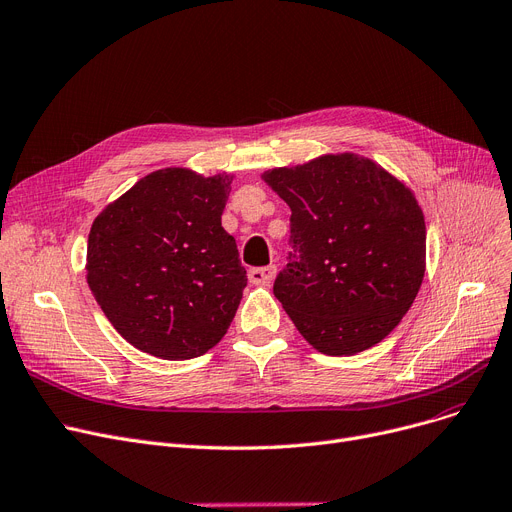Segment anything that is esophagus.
Masks as SVG:
<instances>
[{"mask_svg":"<svg viewBox=\"0 0 512 512\" xmlns=\"http://www.w3.org/2000/svg\"><path fill=\"white\" fill-rule=\"evenodd\" d=\"M275 275H277V266L270 264V266L250 268L248 279H250V283H254V285H270V283H273Z\"/></svg>","mask_w":512,"mask_h":512,"instance_id":"1","label":"esophagus"}]
</instances>
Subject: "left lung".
Masks as SVG:
<instances>
[{"label": "left lung", "mask_w": 512, "mask_h": 512, "mask_svg": "<svg viewBox=\"0 0 512 512\" xmlns=\"http://www.w3.org/2000/svg\"><path fill=\"white\" fill-rule=\"evenodd\" d=\"M291 208L293 252L273 291L320 353L380 343L411 308L426 273V221L413 192L351 153L262 175Z\"/></svg>", "instance_id": "left-lung-1"}]
</instances>
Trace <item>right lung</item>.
Instances as JSON below:
<instances>
[{
	"label": "right lung",
	"mask_w": 512,
	"mask_h": 512,
	"mask_svg": "<svg viewBox=\"0 0 512 512\" xmlns=\"http://www.w3.org/2000/svg\"><path fill=\"white\" fill-rule=\"evenodd\" d=\"M231 175L169 167L111 202L88 233L86 281L113 328L161 359L213 349L248 285L221 227Z\"/></svg>",
	"instance_id": "1"
}]
</instances>
